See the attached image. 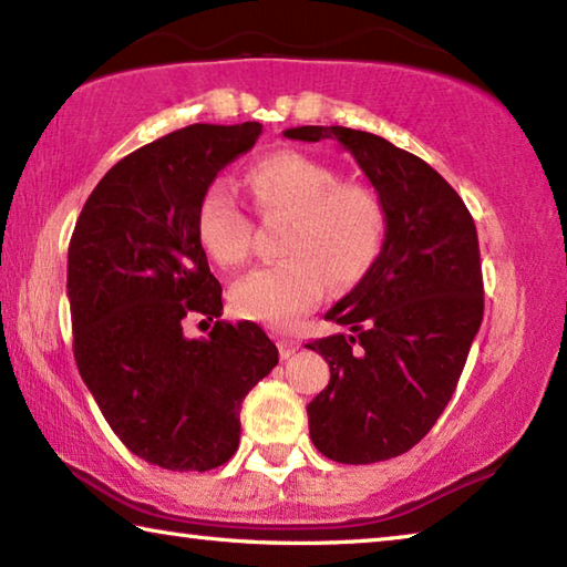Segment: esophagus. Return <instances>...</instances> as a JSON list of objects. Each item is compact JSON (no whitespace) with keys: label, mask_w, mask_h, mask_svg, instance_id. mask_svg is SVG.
Wrapping results in <instances>:
<instances>
[{"label":"esophagus","mask_w":567,"mask_h":567,"mask_svg":"<svg viewBox=\"0 0 567 567\" xmlns=\"http://www.w3.org/2000/svg\"><path fill=\"white\" fill-rule=\"evenodd\" d=\"M277 348H280V358L287 360V358H290V354H295L297 350H300V340L287 338V334H280V338H277Z\"/></svg>","instance_id":"1"}]
</instances>
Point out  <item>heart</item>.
<instances>
[{
	"label": "heart",
	"instance_id": "heart-1",
	"mask_svg": "<svg viewBox=\"0 0 567 567\" xmlns=\"http://www.w3.org/2000/svg\"><path fill=\"white\" fill-rule=\"evenodd\" d=\"M257 215L287 219L280 239L285 260L257 267L233 285L229 302L239 318L292 328L318 307L334 285L360 280L385 237V207L362 182H342L338 172L300 152H277L249 169ZM197 235L219 267L243 265L252 252L255 225L235 189L215 179L197 207Z\"/></svg>",
	"mask_w": 567,
	"mask_h": 567
}]
</instances>
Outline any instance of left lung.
<instances>
[{"instance_id":"obj_1","label":"left lung","mask_w":567,"mask_h":567,"mask_svg":"<svg viewBox=\"0 0 567 567\" xmlns=\"http://www.w3.org/2000/svg\"><path fill=\"white\" fill-rule=\"evenodd\" d=\"M285 137L338 140L385 207L380 255L324 315L352 334L307 344L330 364L328 388L307 405L310 437L334 463L398 457L443 415L483 322L473 215L427 162L378 134L307 124Z\"/></svg>"}]
</instances>
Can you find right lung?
<instances>
[{"label": "right lung", "instance_id": "1", "mask_svg": "<svg viewBox=\"0 0 567 567\" xmlns=\"http://www.w3.org/2000/svg\"><path fill=\"white\" fill-rule=\"evenodd\" d=\"M260 122L189 124L120 159L70 239L74 360L127 450L165 470L219 467L239 445V405L277 364L255 322L218 320L187 339L192 313L223 315L197 207L217 172L255 147Z\"/></svg>", "mask_w": 567, "mask_h": 567}]
</instances>
